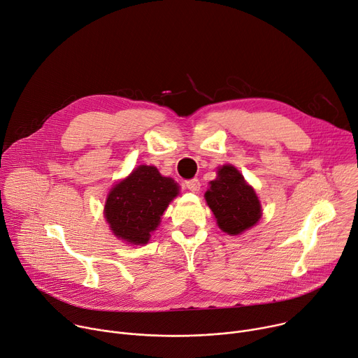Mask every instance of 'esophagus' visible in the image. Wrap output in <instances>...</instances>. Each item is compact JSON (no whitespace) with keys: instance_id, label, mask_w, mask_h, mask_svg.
<instances>
[{"instance_id":"esophagus-1","label":"esophagus","mask_w":358,"mask_h":358,"mask_svg":"<svg viewBox=\"0 0 358 358\" xmlns=\"http://www.w3.org/2000/svg\"><path fill=\"white\" fill-rule=\"evenodd\" d=\"M185 187H187L191 192H199L200 188H201V182H200L197 178L188 180V181H185Z\"/></svg>"}]
</instances>
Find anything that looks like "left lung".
<instances>
[{"instance_id": "obj_1", "label": "left lung", "mask_w": 358, "mask_h": 358, "mask_svg": "<svg viewBox=\"0 0 358 358\" xmlns=\"http://www.w3.org/2000/svg\"><path fill=\"white\" fill-rule=\"evenodd\" d=\"M204 197L220 229L230 236L244 233L262 218V204L254 188L231 164L218 169Z\"/></svg>"}]
</instances>
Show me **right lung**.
I'll list each match as a JSON object with an SVG mask.
<instances>
[{"mask_svg": "<svg viewBox=\"0 0 358 358\" xmlns=\"http://www.w3.org/2000/svg\"><path fill=\"white\" fill-rule=\"evenodd\" d=\"M178 192L173 178L162 177L154 166H140L111 188L104 217L117 238L143 245Z\"/></svg>", "mask_w": 358, "mask_h": 358, "instance_id": "obj_1", "label": "right lung"}]
</instances>
